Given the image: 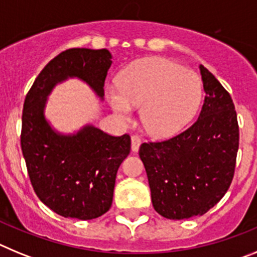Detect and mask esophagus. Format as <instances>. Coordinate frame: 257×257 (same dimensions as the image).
Returning a JSON list of instances; mask_svg holds the SVG:
<instances>
[{"label": "esophagus", "instance_id": "esophagus-1", "mask_svg": "<svg viewBox=\"0 0 257 257\" xmlns=\"http://www.w3.org/2000/svg\"><path fill=\"white\" fill-rule=\"evenodd\" d=\"M140 144H142V142H140V139L138 136H131V149H133V152L139 151Z\"/></svg>", "mask_w": 257, "mask_h": 257}]
</instances>
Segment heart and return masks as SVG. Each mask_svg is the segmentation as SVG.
I'll return each instance as SVG.
<instances>
[{"label":"heart","instance_id":"1","mask_svg":"<svg viewBox=\"0 0 257 257\" xmlns=\"http://www.w3.org/2000/svg\"><path fill=\"white\" fill-rule=\"evenodd\" d=\"M109 103L122 121L142 106V123L154 138H170L192 119L201 101V82L190 69L165 58L140 59L119 74Z\"/></svg>","mask_w":257,"mask_h":257}]
</instances>
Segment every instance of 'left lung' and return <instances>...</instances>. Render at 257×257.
Listing matches in <instances>:
<instances>
[{
    "label": "left lung",
    "instance_id": "1",
    "mask_svg": "<svg viewBox=\"0 0 257 257\" xmlns=\"http://www.w3.org/2000/svg\"><path fill=\"white\" fill-rule=\"evenodd\" d=\"M205 103L184 133L158 143H143L152 203L166 219L201 216L224 197L234 176L239 145L237 113L230 95L199 65Z\"/></svg>",
    "mask_w": 257,
    "mask_h": 257
}]
</instances>
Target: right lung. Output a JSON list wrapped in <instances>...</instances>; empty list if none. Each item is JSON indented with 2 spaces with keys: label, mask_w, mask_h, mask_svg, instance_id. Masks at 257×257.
<instances>
[{
  "label": "right lung",
  "mask_w": 257,
  "mask_h": 257,
  "mask_svg": "<svg viewBox=\"0 0 257 257\" xmlns=\"http://www.w3.org/2000/svg\"><path fill=\"white\" fill-rule=\"evenodd\" d=\"M110 65L106 49L65 50L41 70L24 100L20 143L32 187L42 203L63 217L91 220L110 208L115 175L130 153L131 139L92 124L59 133L45 115L47 99L58 83L78 78L103 100Z\"/></svg>",
  "instance_id": "add662e5"
}]
</instances>
